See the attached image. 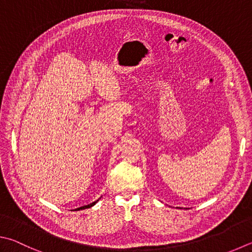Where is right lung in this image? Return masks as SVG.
<instances>
[{"mask_svg": "<svg viewBox=\"0 0 252 252\" xmlns=\"http://www.w3.org/2000/svg\"><path fill=\"white\" fill-rule=\"evenodd\" d=\"M99 200V199H98ZM98 200H95V202H94V203H91V204H89V205H86V206H82V207H79V208H77V209H75V210H80V209H86V208H90V207H93L94 205H95V203L98 202Z\"/></svg>", "mask_w": 252, "mask_h": 252, "instance_id": "obj_1", "label": "right lung"}]
</instances>
